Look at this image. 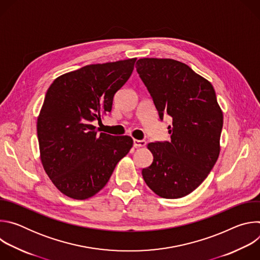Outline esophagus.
I'll return each instance as SVG.
<instances>
[{"instance_id":"obj_1","label":"esophagus","mask_w":260,"mask_h":260,"mask_svg":"<svg viewBox=\"0 0 260 260\" xmlns=\"http://www.w3.org/2000/svg\"><path fill=\"white\" fill-rule=\"evenodd\" d=\"M145 145H146V141L145 140H136V139H134V146L136 148L144 147Z\"/></svg>"}]
</instances>
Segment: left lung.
Segmentation results:
<instances>
[{
    "label": "left lung",
    "instance_id": "obj_1",
    "mask_svg": "<svg viewBox=\"0 0 260 260\" xmlns=\"http://www.w3.org/2000/svg\"><path fill=\"white\" fill-rule=\"evenodd\" d=\"M136 68L160 120L166 114L173 119L171 141L147 145L153 161L142 176L160 198H183L203 183L220 153L223 114L214 87L175 59L140 58Z\"/></svg>",
    "mask_w": 260,
    "mask_h": 260
}]
</instances>
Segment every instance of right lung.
<instances>
[{"instance_id":"obj_1","label":"right lung","mask_w":260,"mask_h":260,"mask_svg":"<svg viewBox=\"0 0 260 260\" xmlns=\"http://www.w3.org/2000/svg\"><path fill=\"white\" fill-rule=\"evenodd\" d=\"M136 60L85 66L57 77L46 92L37 121L40 157L54 186L71 199L98 193L133 147L131 137L98 134L91 123L111 112Z\"/></svg>"}]
</instances>
